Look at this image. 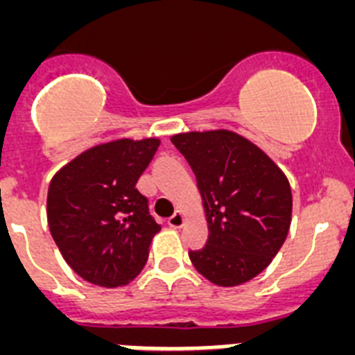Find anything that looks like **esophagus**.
Returning <instances> with one entry per match:
<instances>
[{
	"instance_id": "obj_1",
	"label": "esophagus",
	"mask_w": 355,
	"mask_h": 355,
	"mask_svg": "<svg viewBox=\"0 0 355 355\" xmlns=\"http://www.w3.org/2000/svg\"><path fill=\"white\" fill-rule=\"evenodd\" d=\"M183 224H184V216H183V213H181V211H175L174 215L168 218V225H171V227H174V229L183 227Z\"/></svg>"
}]
</instances>
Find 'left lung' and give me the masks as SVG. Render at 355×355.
Listing matches in <instances>:
<instances>
[{
    "label": "left lung",
    "mask_w": 355,
    "mask_h": 355,
    "mask_svg": "<svg viewBox=\"0 0 355 355\" xmlns=\"http://www.w3.org/2000/svg\"><path fill=\"white\" fill-rule=\"evenodd\" d=\"M197 178L209 236L190 261L216 286L261 274L283 247L291 222V188L283 171L247 139L227 130L172 137Z\"/></svg>",
    "instance_id": "obj_1"
}]
</instances>
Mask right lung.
<instances>
[{
  "instance_id": "add662e5",
  "label": "right lung",
  "mask_w": 355,
  "mask_h": 355,
  "mask_svg": "<svg viewBox=\"0 0 355 355\" xmlns=\"http://www.w3.org/2000/svg\"><path fill=\"white\" fill-rule=\"evenodd\" d=\"M158 146V139L101 144L69 162L49 183V231L85 281L117 288L146 265L159 225L137 183Z\"/></svg>"
}]
</instances>
